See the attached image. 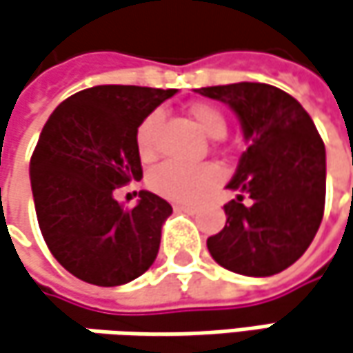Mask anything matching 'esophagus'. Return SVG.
Returning a JSON list of instances; mask_svg holds the SVG:
<instances>
[{
	"instance_id": "esophagus-1",
	"label": "esophagus",
	"mask_w": 353,
	"mask_h": 353,
	"mask_svg": "<svg viewBox=\"0 0 353 353\" xmlns=\"http://www.w3.org/2000/svg\"><path fill=\"white\" fill-rule=\"evenodd\" d=\"M174 208H176L177 212H188V214H196L197 212L196 205H185V203H176Z\"/></svg>"
}]
</instances>
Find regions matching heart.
<instances>
[{
  "label": "heart",
  "mask_w": 353,
  "mask_h": 353,
  "mask_svg": "<svg viewBox=\"0 0 353 353\" xmlns=\"http://www.w3.org/2000/svg\"><path fill=\"white\" fill-rule=\"evenodd\" d=\"M190 117L196 121V125L210 137H223L228 130L225 115L221 110L212 103H194L190 105ZM161 115L159 112L150 114L135 132V143L141 159H152L156 156L157 128H159ZM219 179V172L212 163H181L176 159H168L156 165L150 176L148 183L159 196L174 199V201H196L210 192Z\"/></svg>",
  "instance_id": "heart-1"
}]
</instances>
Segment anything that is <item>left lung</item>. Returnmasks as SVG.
Segmentation results:
<instances>
[{
  "mask_svg": "<svg viewBox=\"0 0 353 353\" xmlns=\"http://www.w3.org/2000/svg\"><path fill=\"white\" fill-rule=\"evenodd\" d=\"M196 92L228 103L250 141L228 183L239 196L223 205L225 225L208 238V250L221 268L241 276L280 274L303 256L323 218L320 134L300 101L280 88L241 81Z\"/></svg>",
  "mask_w": 353,
  "mask_h": 353,
  "instance_id": "obj_1",
  "label": "left lung"
}]
</instances>
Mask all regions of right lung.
<instances>
[{
	"mask_svg": "<svg viewBox=\"0 0 353 353\" xmlns=\"http://www.w3.org/2000/svg\"><path fill=\"white\" fill-rule=\"evenodd\" d=\"M176 90L95 85L61 101L46 121L30 163L33 203L53 258L75 278L114 288L156 261L172 205L141 190L123 208L117 188L141 179L139 123Z\"/></svg>",
	"mask_w": 353,
	"mask_h": 353,
	"instance_id": "obj_1",
	"label": "right lung"
}]
</instances>
